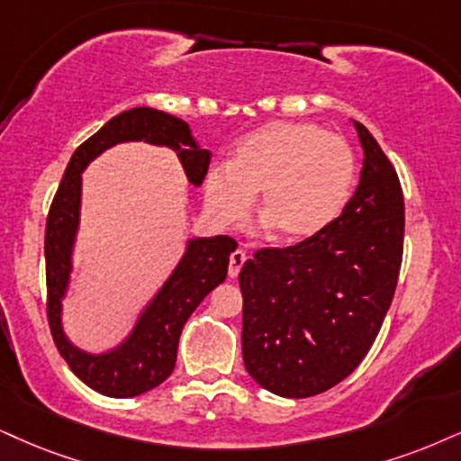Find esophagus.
<instances>
[{
  "instance_id": "1",
  "label": "esophagus",
  "mask_w": 461,
  "mask_h": 461,
  "mask_svg": "<svg viewBox=\"0 0 461 461\" xmlns=\"http://www.w3.org/2000/svg\"><path fill=\"white\" fill-rule=\"evenodd\" d=\"M246 252H243V249H235V252L230 254V260H229V276L230 277H237L240 276V271H241V267H243V263H246Z\"/></svg>"
}]
</instances>
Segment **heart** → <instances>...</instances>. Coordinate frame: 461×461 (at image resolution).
I'll use <instances>...</instances> for the list:
<instances>
[{
    "mask_svg": "<svg viewBox=\"0 0 461 461\" xmlns=\"http://www.w3.org/2000/svg\"><path fill=\"white\" fill-rule=\"evenodd\" d=\"M357 179V158L342 136L314 123L274 122L237 145L230 167L204 179V203L220 224H235L260 194L258 215L280 241L325 230L344 212Z\"/></svg>",
    "mask_w": 461,
    "mask_h": 461,
    "instance_id": "obj_1",
    "label": "heart"
}]
</instances>
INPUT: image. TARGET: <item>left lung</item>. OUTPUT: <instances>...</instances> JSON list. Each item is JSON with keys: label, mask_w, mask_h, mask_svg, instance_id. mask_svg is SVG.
I'll return each mask as SVG.
<instances>
[{"label": "left lung", "mask_w": 461, "mask_h": 461, "mask_svg": "<svg viewBox=\"0 0 461 461\" xmlns=\"http://www.w3.org/2000/svg\"><path fill=\"white\" fill-rule=\"evenodd\" d=\"M361 181L325 230L263 248L240 274L248 374L282 397H312L355 372L383 327L404 254V194L363 123Z\"/></svg>", "instance_id": "obj_1"}]
</instances>
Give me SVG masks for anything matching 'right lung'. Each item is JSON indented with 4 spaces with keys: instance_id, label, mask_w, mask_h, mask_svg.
Returning a JSON list of instances; mask_svg holds the SVG:
<instances>
[{
    "instance_id": "add662e5",
    "label": "right lung",
    "mask_w": 461,
    "mask_h": 461,
    "mask_svg": "<svg viewBox=\"0 0 461 461\" xmlns=\"http://www.w3.org/2000/svg\"><path fill=\"white\" fill-rule=\"evenodd\" d=\"M145 140L177 151L190 184L201 185L212 153L192 139L184 119L139 106L123 111L77 147L68 162L47 215L44 258H47V316L57 350L87 387L109 397H134L164 383L177 361L181 329L198 303L224 282L230 252L237 241L229 235L192 240L173 276L151 299L134 331L122 346L104 355H89L68 342L61 329V299L72 271V246L81 209V173L94 158L117 143Z\"/></svg>"
}]
</instances>
